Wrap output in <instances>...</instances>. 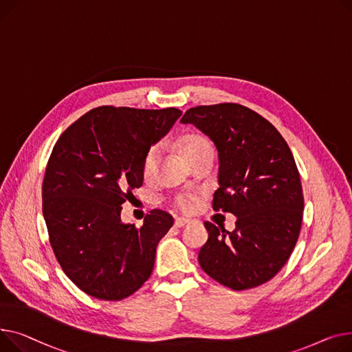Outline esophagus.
Listing matches in <instances>:
<instances>
[{"label":"esophagus","instance_id":"esophagus-1","mask_svg":"<svg viewBox=\"0 0 352 352\" xmlns=\"http://www.w3.org/2000/svg\"><path fill=\"white\" fill-rule=\"evenodd\" d=\"M189 223H190V220H188V219H183V217H179V219H176V220H175V226H176V227H179V229H180V227L188 226Z\"/></svg>","mask_w":352,"mask_h":352}]
</instances>
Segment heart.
I'll list each match as a JSON object with an SVG mask.
<instances>
[{
  "label": "heart",
  "mask_w": 352,
  "mask_h": 352,
  "mask_svg": "<svg viewBox=\"0 0 352 352\" xmlns=\"http://www.w3.org/2000/svg\"><path fill=\"white\" fill-rule=\"evenodd\" d=\"M206 148H212V143L200 135H189L186 136L182 142V153L186 157V160ZM157 157H159L157 146H152L146 153H144L142 160V173L144 177L152 176V173L155 172ZM176 206L182 212H192L196 208V197L192 195H182L176 199Z\"/></svg>",
  "instance_id": "obj_1"
}]
</instances>
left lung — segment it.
I'll return each instance as SVG.
<instances>
[{
  "instance_id": "1",
  "label": "left lung",
  "mask_w": 352,
  "mask_h": 352,
  "mask_svg": "<svg viewBox=\"0 0 352 352\" xmlns=\"http://www.w3.org/2000/svg\"><path fill=\"white\" fill-rule=\"evenodd\" d=\"M180 122L216 144L213 209L237 217L233 232L204 223L209 239L199 252L200 267L236 292L267 283L292 256L302 221V188L290 148L270 122L239 103L190 108Z\"/></svg>"
}]
</instances>
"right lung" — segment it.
Returning <instances> with one entry per match:
<instances>
[{
  "label": "right lung",
  "instance_id": "1",
  "mask_svg": "<svg viewBox=\"0 0 352 352\" xmlns=\"http://www.w3.org/2000/svg\"><path fill=\"white\" fill-rule=\"evenodd\" d=\"M182 111L99 107L59 136L43 183V213L68 278L99 300L132 296L153 270L156 247L173 226L163 210L142 227L120 221L122 204L143 183L142 160Z\"/></svg>",
  "mask_w": 352,
  "mask_h": 352
}]
</instances>
